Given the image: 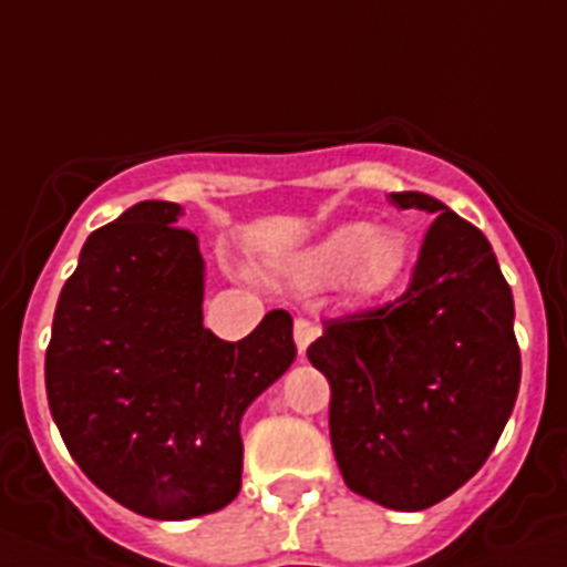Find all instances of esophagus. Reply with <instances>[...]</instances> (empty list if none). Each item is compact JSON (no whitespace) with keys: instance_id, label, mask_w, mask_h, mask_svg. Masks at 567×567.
<instances>
[{"instance_id":"34e87169","label":"esophagus","mask_w":567,"mask_h":567,"mask_svg":"<svg viewBox=\"0 0 567 567\" xmlns=\"http://www.w3.org/2000/svg\"><path fill=\"white\" fill-rule=\"evenodd\" d=\"M317 337H319V328L311 322V319L299 317L297 322H293V339H297L299 353H305V348H308V344H311Z\"/></svg>"}]
</instances>
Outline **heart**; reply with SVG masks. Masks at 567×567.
Masks as SVG:
<instances>
[{"instance_id": "heart-1", "label": "heart", "mask_w": 567, "mask_h": 567, "mask_svg": "<svg viewBox=\"0 0 567 567\" xmlns=\"http://www.w3.org/2000/svg\"><path fill=\"white\" fill-rule=\"evenodd\" d=\"M408 250L400 234L377 230L371 223H344L305 248L293 270L308 282H333L344 277L353 297H379L396 285L405 270Z\"/></svg>"}]
</instances>
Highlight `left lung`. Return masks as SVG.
Returning a JSON list of instances; mask_svg holds the SVG:
<instances>
[{"instance_id":"8db88e82","label":"left lung","mask_w":567,"mask_h":567,"mask_svg":"<svg viewBox=\"0 0 567 567\" xmlns=\"http://www.w3.org/2000/svg\"><path fill=\"white\" fill-rule=\"evenodd\" d=\"M433 214L400 299L328 319L308 359L331 382V445L344 485L393 511H425L485 465L519 393L514 297L480 228L427 194Z\"/></svg>"}]
</instances>
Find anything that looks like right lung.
<instances>
[{"mask_svg": "<svg viewBox=\"0 0 567 567\" xmlns=\"http://www.w3.org/2000/svg\"><path fill=\"white\" fill-rule=\"evenodd\" d=\"M179 216L176 202H140L87 236L45 353L48 405L73 462L151 519L236 499L243 413L297 357L288 311L239 342L202 324L205 262Z\"/></svg>", "mask_w": 567, "mask_h": 567, "instance_id": "1", "label": "right lung"}]
</instances>
